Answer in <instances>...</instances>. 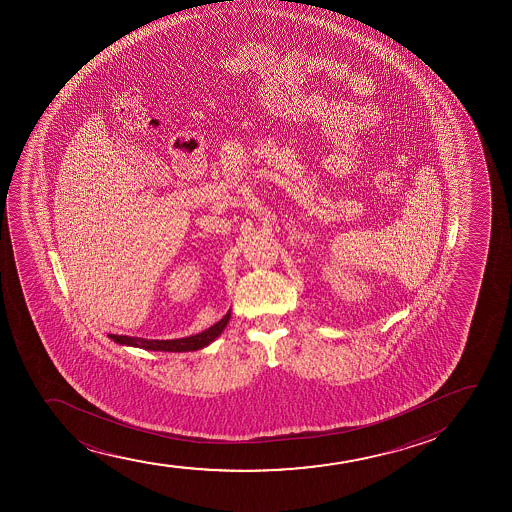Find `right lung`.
<instances>
[{
  "instance_id": "add662e5",
  "label": "right lung",
  "mask_w": 512,
  "mask_h": 512,
  "mask_svg": "<svg viewBox=\"0 0 512 512\" xmlns=\"http://www.w3.org/2000/svg\"><path fill=\"white\" fill-rule=\"evenodd\" d=\"M230 311L218 323L210 328L201 331L198 335L186 336V338H177V340H147V338H135V336L107 335L112 341L126 347L143 348V350H152V352H194L205 348L217 340L222 335V331L229 324Z\"/></svg>"
}]
</instances>
